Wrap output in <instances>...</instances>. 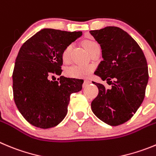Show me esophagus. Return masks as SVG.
<instances>
[{"instance_id": "1", "label": "esophagus", "mask_w": 156, "mask_h": 156, "mask_svg": "<svg viewBox=\"0 0 156 156\" xmlns=\"http://www.w3.org/2000/svg\"><path fill=\"white\" fill-rule=\"evenodd\" d=\"M90 81L88 80H84V82H83V87H85L87 85H88V84L90 83Z\"/></svg>"}]
</instances>
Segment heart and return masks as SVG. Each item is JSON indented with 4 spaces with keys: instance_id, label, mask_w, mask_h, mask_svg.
<instances>
[{
    "instance_id": "1",
    "label": "heart",
    "mask_w": 156,
    "mask_h": 156,
    "mask_svg": "<svg viewBox=\"0 0 156 156\" xmlns=\"http://www.w3.org/2000/svg\"><path fill=\"white\" fill-rule=\"evenodd\" d=\"M96 45H98V44L94 41H87L84 44L86 49L87 50L88 52ZM73 47V44L71 43L67 45L62 51V58L64 62H68L70 59V54ZM91 71H92V68L89 66L73 65L66 69V73L69 77L80 79V78H83L87 76L88 74L90 73Z\"/></svg>"
}]
</instances>
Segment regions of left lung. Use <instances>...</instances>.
<instances>
[{"label": "left lung", "instance_id": "left-lung-1", "mask_svg": "<svg viewBox=\"0 0 156 156\" xmlns=\"http://www.w3.org/2000/svg\"><path fill=\"white\" fill-rule=\"evenodd\" d=\"M90 33L102 50L103 60L94 73L111 85L107 89L93 82L99 93L91 109L104 123L118 126L133 116L145 98L148 81L146 58L135 40L121 28L108 26Z\"/></svg>", "mask_w": 156, "mask_h": 156}]
</instances>
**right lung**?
Here are the masks:
<instances>
[{
  "mask_svg": "<svg viewBox=\"0 0 156 156\" xmlns=\"http://www.w3.org/2000/svg\"><path fill=\"white\" fill-rule=\"evenodd\" d=\"M82 35L43 28L20 48L12 75L14 100L31 125L44 129L58 125L66 115L70 94L82 90L83 80H49L61 75L62 51Z\"/></svg>",
  "mask_w": 156,
  "mask_h": 156,
  "instance_id": "obj_1",
  "label": "right lung"
}]
</instances>
